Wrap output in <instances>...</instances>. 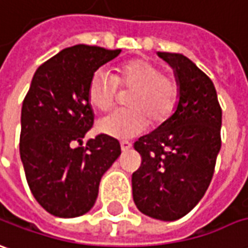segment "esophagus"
<instances>
[{
	"label": "esophagus",
	"instance_id": "obj_1",
	"mask_svg": "<svg viewBox=\"0 0 248 248\" xmlns=\"http://www.w3.org/2000/svg\"><path fill=\"white\" fill-rule=\"evenodd\" d=\"M130 148H131L130 142H127V141H122V142H121V149H122V152H127Z\"/></svg>",
	"mask_w": 248,
	"mask_h": 248
}]
</instances>
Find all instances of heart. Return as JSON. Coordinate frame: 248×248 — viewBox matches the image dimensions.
Masks as SVG:
<instances>
[{
	"instance_id": "b5f03b06",
	"label": "heart",
	"mask_w": 248,
	"mask_h": 248,
	"mask_svg": "<svg viewBox=\"0 0 248 248\" xmlns=\"http://www.w3.org/2000/svg\"><path fill=\"white\" fill-rule=\"evenodd\" d=\"M131 89L126 106L97 121V130L112 138H133L145 131L148 119L160 124L172 114L179 99V84L170 73L145 60L131 61L112 75L99 67L89 80L88 99L97 110L106 111L114 104L118 88Z\"/></svg>"
}]
</instances>
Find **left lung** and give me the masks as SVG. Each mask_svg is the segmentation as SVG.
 I'll use <instances>...</instances> for the list:
<instances>
[{"instance_id": "8db88e82", "label": "left lung", "mask_w": 248, "mask_h": 248, "mask_svg": "<svg viewBox=\"0 0 248 248\" xmlns=\"http://www.w3.org/2000/svg\"><path fill=\"white\" fill-rule=\"evenodd\" d=\"M175 70L179 102L171 117L138 138L141 167L131 176L133 200L146 216L173 221L206 193L221 148V107L212 80L187 57L157 53Z\"/></svg>"}]
</instances>
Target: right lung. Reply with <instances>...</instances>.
<instances>
[{"label":"right lung","mask_w":248,"mask_h":248,"mask_svg":"<svg viewBox=\"0 0 248 248\" xmlns=\"http://www.w3.org/2000/svg\"><path fill=\"white\" fill-rule=\"evenodd\" d=\"M119 53L87 45L67 47L33 75L21 108L20 157L32 195L53 216L72 218L89 212L103 173L121 155L119 142L106 134L82 146L93 124L89 80Z\"/></svg>","instance_id":"right-lung-1"}]
</instances>
